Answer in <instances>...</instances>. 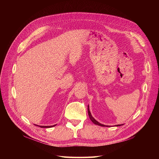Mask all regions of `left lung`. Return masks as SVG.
I'll list each match as a JSON object with an SVG mask.
<instances>
[{"label":"left lung","mask_w":159,"mask_h":159,"mask_svg":"<svg viewBox=\"0 0 159 159\" xmlns=\"http://www.w3.org/2000/svg\"><path fill=\"white\" fill-rule=\"evenodd\" d=\"M88 115H89V118H90V119H91V121H92V122H93L94 124H95V125H98L102 126V127H105L104 125L99 123L98 121H96V120H95V119L92 117V115H91V113H90V111H89V106L88 107ZM117 126H121V125H117Z\"/></svg>","instance_id":"obj_1"}]
</instances>
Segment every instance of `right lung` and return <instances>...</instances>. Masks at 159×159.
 <instances>
[{"label": "right lung", "instance_id": "obj_1", "mask_svg": "<svg viewBox=\"0 0 159 159\" xmlns=\"http://www.w3.org/2000/svg\"><path fill=\"white\" fill-rule=\"evenodd\" d=\"M55 125H53V126H55ZM53 126H40V127H42V128H49V127H52Z\"/></svg>", "mask_w": 159, "mask_h": 159}]
</instances>
